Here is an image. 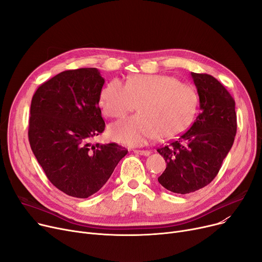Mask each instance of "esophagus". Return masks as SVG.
Listing matches in <instances>:
<instances>
[{
    "label": "esophagus",
    "instance_id": "obj_1",
    "mask_svg": "<svg viewBox=\"0 0 262 262\" xmlns=\"http://www.w3.org/2000/svg\"><path fill=\"white\" fill-rule=\"evenodd\" d=\"M134 152L136 154H139L142 156H148L150 154V150H147V149H134Z\"/></svg>",
    "mask_w": 262,
    "mask_h": 262
}]
</instances>
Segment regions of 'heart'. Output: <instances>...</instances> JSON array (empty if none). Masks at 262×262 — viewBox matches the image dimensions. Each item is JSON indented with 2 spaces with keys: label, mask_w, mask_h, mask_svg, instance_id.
Here are the masks:
<instances>
[{
  "label": "heart",
  "mask_w": 262,
  "mask_h": 262,
  "mask_svg": "<svg viewBox=\"0 0 262 262\" xmlns=\"http://www.w3.org/2000/svg\"><path fill=\"white\" fill-rule=\"evenodd\" d=\"M198 91L166 74H135L125 85L110 80L100 92L99 105L105 116L122 118L137 108L140 113L110 125L114 140L127 145H143L159 138L183 134L193 121L199 106Z\"/></svg>",
  "instance_id": "heart-1"
}]
</instances>
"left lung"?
<instances>
[{"instance_id": "8db88e82", "label": "left lung", "mask_w": 262, "mask_h": 262, "mask_svg": "<svg viewBox=\"0 0 262 262\" xmlns=\"http://www.w3.org/2000/svg\"><path fill=\"white\" fill-rule=\"evenodd\" d=\"M201 112L192 126L170 144L159 147L167 168L159 184L187 194L210 184L222 167L237 133L235 100L216 78L191 72Z\"/></svg>"}]
</instances>
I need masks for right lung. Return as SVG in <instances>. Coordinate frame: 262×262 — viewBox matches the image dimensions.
I'll return each instance as SVG.
<instances>
[{
	"label": "right lung",
	"instance_id": "right-lung-1",
	"mask_svg": "<svg viewBox=\"0 0 262 262\" xmlns=\"http://www.w3.org/2000/svg\"><path fill=\"white\" fill-rule=\"evenodd\" d=\"M104 82L95 68L67 70L40 85L32 99L31 148L49 181L73 198L98 192L128 152L117 143H90L105 129L99 107Z\"/></svg>",
	"mask_w": 262,
	"mask_h": 262
}]
</instances>
